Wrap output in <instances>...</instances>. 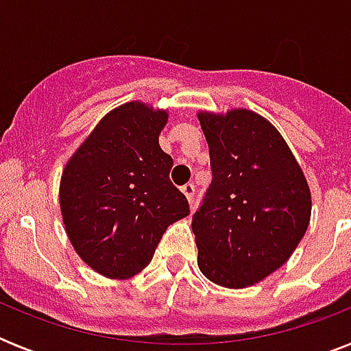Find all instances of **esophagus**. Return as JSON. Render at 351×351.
Wrapping results in <instances>:
<instances>
[{
    "mask_svg": "<svg viewBox=\"0 0 351 351\" xmlns=\"http://www.w3.org/2000/svg\"><path fill=\"white\" fill-rule=\"evenodd\" d=\"M182 193H184L187 200L191 202L193 198H195V186H193L191 182H189V184H186V186H182Z\"/></svg>",
    "mask_w": 351,
    "mask_h": 351,
    "instance_id": "esophagus-1",
    "label": "esophagus"
}]
</instances>
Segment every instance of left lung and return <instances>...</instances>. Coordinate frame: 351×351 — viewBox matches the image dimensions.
Returning <instances> with one entry per match:
<instances>
[{
  "mask_svg": "<svg viewBox=\"0 0 351 351\" xmlns=\"http://www.w3.org/2000/svg\"><path fill=\"white\" fill-rule=\"evenodd\" d=\"M213 180L193 215L198 267L230 289L250 288L288 262L311 219L304 171L271 121L239 107L197 112Z\"/></svg>",
  "mask_w": 351,
  "mask_h": 351,
  "instance_id": "obj_1",
  "label": "left lung"
}]
</instances>
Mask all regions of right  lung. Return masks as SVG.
Returning a JSON list of instances; mask_svg holds the SVG:
<instances>
[{
	"label": "right lung",
	"mask_w": 351,
	"mask_h": 351,
	"mask_svg": "<svg viewBox=\"0 0 351 351\" xmlns=\"http://www.w3.org/2000/svg\"><path fill=\"white\" fill-rule=\"evenodd\" d=\"M167 109L132 100L114 107L63 167L60 209L82 261L107 278L134 277L189 204L169 180L173 158L158 136Z\"/></svg>",
	"instance_id": "1"
}]
</instances>
